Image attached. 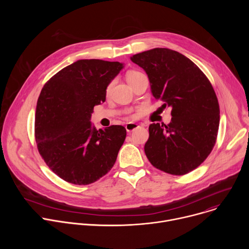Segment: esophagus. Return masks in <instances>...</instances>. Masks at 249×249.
<instances>
[{"label": "esophagus", "instance_id": "esophagus-1", "mask_svg": "<svg viewBox=\"0 0 249 249\" xmlns=\"http://www.w3.org/2000/svg\"><path fill=\"white\" fill-rule=\"evenodd\" d=\"M140 126L138 125V124H136V123H132V122H129V123H127L126 124V126H125V128H126V131L127 132H132V131H134L135 129H137V128H139Z\"/></svg>", "mask_w": 249, "mask_h": 249}]
</instances>
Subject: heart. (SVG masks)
Segmentation results:
<instances>
[{"label":"heart","mask_w":249,"mask_h":249,"mask_svg":"<svg viewBox=\"0 0 249 249\" xmlns=\"http://www.w3.org/2000/svg\"><path fill=\"white\" fill-rule=\"evenodd\" d=\"M142 76H144V75L142 74V73H140V72H138V71H129V72H128L127 75H126V78H127L128 83L130 84V83H132L133 81L137 80L138 78H140V77H142ZM112 86H113V83H110V84L107 86V88H106V92H107V93L110 92V90H111V89H112Z\"/></svg>","instance_id":"obj_1"}]
</instances>
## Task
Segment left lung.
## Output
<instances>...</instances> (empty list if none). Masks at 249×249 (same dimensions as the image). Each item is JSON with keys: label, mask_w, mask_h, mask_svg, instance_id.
I'll return each instance as SVG.
<instances>
[{"label": "left lung", "mask_w": 249, "mask_h": 249, "mask_svg": "<svg viewBox=\"0 0 249 249\" xmlns=\"http://www.w3.org/2000/svg\"><path fill=\"white\" fill-rule=\"evenodd\" d=\"M130 59L148 75L154 97L171 107L168 125L153 123L149 127L148 160L164 172L188 173L215 146L220 107L214 89L202 71L177 51L154 48Z\"/></svg>", "instance_id": "1"}]
</instances>
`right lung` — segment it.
Here are the masks:
<instances>
[{
    "label": "right lung",
    "instance_id": "1",
    "mask_svg": "<svg viewBox=\"0 0 249 249\" xmlns=\"http://www.w3.org/2000/svg\"><path fill=\"white\" fill-rule=\"evenodd\" d=\"M123 68L120 62L82 59L43 87L35 112V141L46 164L65 181L90 184L114 165L126 129L112 125L96 130L90 118Z\"/></svg>",
    "mask_w": 249,
    "mask_h": 249
}]
</instances>
